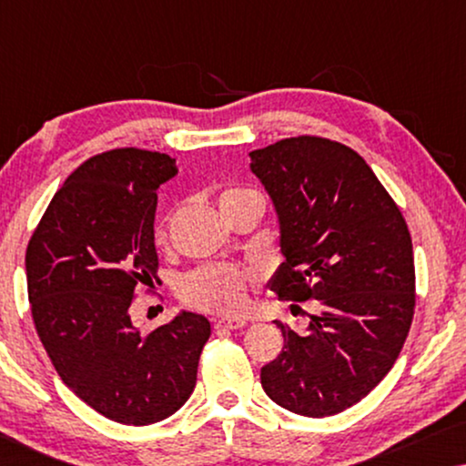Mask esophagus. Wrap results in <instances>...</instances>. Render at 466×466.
<instances>
[{"instance_id": "obj_1", "label": "esophagus", "mask_w": 466, "mask_h": 466, "mask_svg": "<svg viewBox=\"0 0 466 466\" xmlns=\"http://www.w3.org/2000/svg\"><path fill=\"white\" fill-rule=\"evenodd\" d=\"M248 327L246 320H241V318H218V320H214V329H227V330H239Z\"/></svg>"}]
</instances>
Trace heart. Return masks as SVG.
Returning <instances> with one entry per match:
<instances>
[{
	"label": "heart",
	"mask_w": 466,
	"mask_h": 466,
	"mask_svg": "<svg viewBox=\"0 0 466 466\" xmlns=\"http://www.w3.org/2000/svg\"><path fill=\"white\" fill-rule=\"evenodd\" d=\"M263 203L265 197L257 188L239 187L231 184L225 187L218 195V203L222 212L244 206V203ZM171 216H165L161 225L157 228V239H167V225ZM257 282V273L246 269V267L227 265V263H209L203 265L193 273H188L182 282V297L188 305L197 309L214 311V314H238L246 308L248 289Z\"/></svg>",
	"instance_id": "heart-1"
}]
</instances>
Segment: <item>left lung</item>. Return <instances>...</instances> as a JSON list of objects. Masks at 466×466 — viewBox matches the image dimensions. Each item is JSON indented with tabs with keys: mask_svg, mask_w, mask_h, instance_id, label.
I'll use <instances>...</instances> for the list:
<instances>
[{
	"mask_svg": "<svg viewBox=\"0 0 466 466\" xmlns=\"http://www.w3.org/2000/svg\"><path fill=\"white\" fill-rule=\"evenodd\" d=\"M250 157L282 233L286 260L271 290L284 301L320 305L305 333L276 322L284 348L260 369V384L299 416H335L386 378L410 333L416 308L410 228L348 146L297 136Z\"/></svg>",
	"mask_w": 466,
	"mask_h": 466,
	"instance_id": "1",
	"label": "left lung"
}]
</instances>
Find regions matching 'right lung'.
Masks as SVG:
<instances>
[{"mask_svg": "<svg viewBox=\"0 0 466 466\" xmlns=\"http://www.w3.org/2000/svg\"><path fill=\"white\" fill-rule=\"evenodd\" d=\"M177 174L161 152L114 148L80 165L31 235L25 269L34 324L69 390L118 424L169 418L197 384L206 316L182 311L150 333L131 305L158 279L157 188Z\"/></svg>", "mask_w": 466, "mask_h": 466, "instance_id": "right-lung-1", "label": "right lung"}]
</instances>
